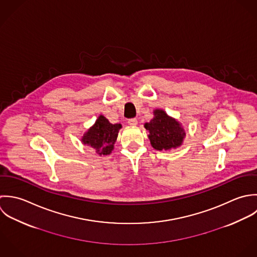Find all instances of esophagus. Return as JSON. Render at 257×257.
<instances>
[{"label":"esophagus","instance_id":"1","mask_svg":"<svg viewBox=\"0 0 257 257\" xmlns=\"http://www.w3.org/2000/svg\"><path fill=\"white\" fill-rule=\"evenodd\" d=\"M128 124H129L130 126H136V125L138 124V121H137L136 118H131V119L128 120Z\"/></svg>","mask_w":257,"mask_h":257}]
</instances>
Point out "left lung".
<instances>
[{
	"instance_id": "left-lung-1",
	"label": "left lung",
	"mask_w": 257,
	"mask_h": 257,
	"mask_svg": "<svg viewBox=\"0 0 257 257\" xmlns=\"http://www.w3.org/2000/svg\"><path fill=\"white\" fill-rule=\"evenodd\" d=\"M153 113L154 118L144 125L149 131L148 138L152 147L158 151L180 147L186 136L181 123L170 117L164 110L156 109Z\"/></svg>"
}]
</instances>
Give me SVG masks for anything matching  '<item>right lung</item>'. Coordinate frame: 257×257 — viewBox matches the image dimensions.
I'll return each instance as SVG.
<instances>
[{
	"label": "right lung",
	"instance_id": "right-lung-1",
	"mask_svg": "<svg viewBox=\"0 0 257 257\" xmlns=\"http://www.w3.org/2000/svg\"><path fill=\"white\" fill-rule=\"evenodd\" d=\"M121 124H111L108 119L100 115L94 125L83 135L81 141L84 145L92 147L100 156L109 155L114 149Z\"/></svg>",
	"mask_w": 257,
	"mask_h": 257
}]
</instances>
